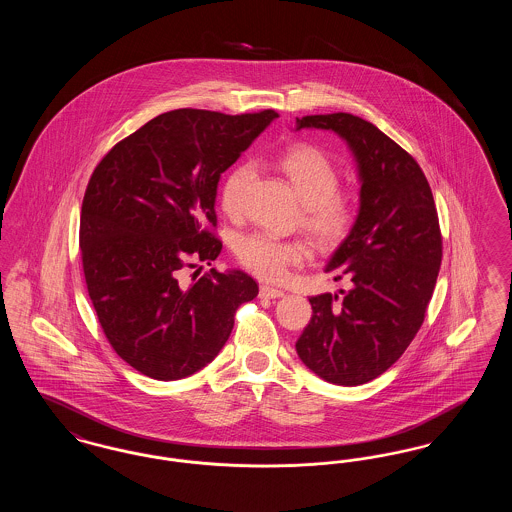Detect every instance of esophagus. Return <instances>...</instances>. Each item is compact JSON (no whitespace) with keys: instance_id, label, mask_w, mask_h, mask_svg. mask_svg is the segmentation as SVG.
Listing matches in <instances>:
<instances>
[{"instance_id":"34e87169","label":"esophagus","mask_w":512,"mask_h":512,"mask_svg":"<svg viewBox=\"0 0 512 512\" xmlns=\"http://www.w3.org/2000/svg\"><path fill=\"white\" fill-rule=\"evenodd\" d=\"M259 295L261 297H265V299H278V297H282L284 292L282 290H278V288H270V286H261V290H259Z\"/></svg>"}]
</instances>
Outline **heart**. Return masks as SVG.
Segmentation results:
<instances>
[{
  "mask_svg": "<svg viewBox=\"0 0 512 512\" xmlns=\"http://www.w3.org/2000/svg\"><path fill=\"white\" fill-rule=\"evenodd\" d=\"M278 167L303 201L301 224L318 244H340L357 220V199L341 190L340 172L334 161L317 146L295 144L278 157ZM253 180L251 163H238L220 184V207L226 215L238 217L244 209L245 194ZM309 251L301 242L280 240L267 232H253L240 238L236 257L247 270L268 282H282L290 268L301 265Z\"/></svg>",
  "mask_w": 512,
  "mask_h": 512,
  "instance_id": "1",
  "label": "heart"
}]
</instances>
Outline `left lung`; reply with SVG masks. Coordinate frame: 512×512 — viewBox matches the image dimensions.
Segmentation results:
<instances>
[{
	"label": "left lung",
	"mask_w": 512,
	"mask_h": 512,
	"mask_svg": "<svg viewBox=\"0 0 512 512\" xmlns=\"http://www.w3.org/2000/svg\"><path fill=\"white\" fill-rule=\"evenodd\" d=\"M334 130L351 147L361 209L326 272L351 290L309 297L311 322L295 343L299 359L338 386L384 374L420 330L441 265V230L430 184L413 155L372 122L349 113L307 115L297 130Z\"/></svg>",
	"instance_id": "obj_1"
}]
</instances>
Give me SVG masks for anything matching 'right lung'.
<instances>
[{"mask_svg": "<svg viewBox=\"0 0 512 512\" xmlns=\"http://www.w3.org/2000/svg\"><path fill=\"white\" fill-rule=\"evenodd\" d=\"M278 117L176 109L109 149L80 213V257L99 326L124 363L155 380L209 365L259 286L242 270L186 268L215 261L220 174Z\"/></svg>", "mask_w": 512, "mask_h": 512, "instance_id": "1", "label": "right lung"}]
</instances>
